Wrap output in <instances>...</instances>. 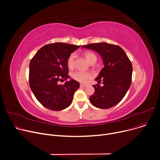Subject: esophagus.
Instances as JSON below:
<instances>
[{
  "instance_id": "1",
  "label": "esophagus",
  "mask_w": 160,
  "mask_h": 160,
  "mask_svg": "<svg viewBox=\"0 0 160 160\" xmlns=\"http://www.w3.org/2000/svg\"><path fill=\"white\" fill-rule=\"evenodd\" d=\"M80 87H87V84H80Z\"/></svg>"
}]
</instances>
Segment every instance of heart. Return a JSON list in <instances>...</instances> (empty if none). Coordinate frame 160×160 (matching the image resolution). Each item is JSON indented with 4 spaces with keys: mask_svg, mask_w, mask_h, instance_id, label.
<instances>
[{
    "mask_svg": "<svg viewBox=\"0 0 160 160\" xmlns=\"http://www.w3.org/2000/svg\"><path fill=\"white\" fill-rule=\"evenodd\" d=\"M84 57L87 59L88 62H89L93 58H96V55L90 52H85L84 53ZM75 54L71 53L67 59V63L69 68H72L74 66ZM72 78L73 79L76 80L80 82H86L88 79L92 78V74L89 72H84L80 71H76L72 73Z\"/></svg>",
    "mask_w": 160,
    "mask_h": 160,
    "instance_id": "obj_1",
    "label": "heart"
}]
</instances>
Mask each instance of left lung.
Segmentation results:
<instances>
[{"label":"left lung","instance_id":"1","mask_svg":"<svg viewBox=\"0 0 160 160\" xmlns=\"http://www.w3.org/2000/svg\"><path fill=\"white\" fill-rule=\"evenodd\" d=\"M98 52L102 59L103 68L96 79L102 81L103 86L93 85L95 92L90 97L92 104L107 109L116 105L123 99L132 81V65L120 46L107 42L92 43L82 46V48Z\"/></svg>","mask_w":160,"mask_h":160}]
</instances>
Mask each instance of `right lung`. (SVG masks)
<instances>
[{
  "mask_svg": "<svg viewBox=\"0 0 160 160\" xmlns=\"http://www.w3.org/2000/svg\"><path fill=\"white\" fill-rule=\"evenodd\" d=\"M80 46L62 42L46 44L40 48L30 63L29 82L36 99L44 107L58 111L67 108L72 102L79 83L70 79L64 84L61 80L70 78L67 61Z\"/></svg>",
  "mask_w": 160,
  "mask_h": 160,
  "instance_id": "right-lung-1",
  "label": "right lung"
}]
</instances>
